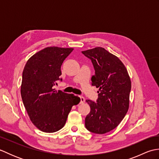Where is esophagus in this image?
<instances>
[{
  "mask_svg": "<svg viewBox=\"0 0 159 159\" xmlns=\"http://www.w3.org/2000/svg\"><path fill=\"white\" fill-rule=\"evenodd\" d=\"M80 104H83V103L85 102V98L83 97V96H80Z\"/></svg>",
  "mask_w": 159,
  "mask_h": 159,
  "instance_id": "1",
  "label": "esophagus"
}]
</instances>
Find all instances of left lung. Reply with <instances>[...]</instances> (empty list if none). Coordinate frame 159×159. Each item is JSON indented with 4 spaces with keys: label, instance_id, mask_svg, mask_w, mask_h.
Listing matches in <instances>:
<instances>
[{
    "label": "left lung",
    "instance_id": "1",
    "mask_svg": "<svg viewBox=\"0 0 159 159\" xmlns=\"http://www.w3.org/2000/svg\"><path fill=\"white\" fill-rule=\"evenodd\" d=\"M82 53L92 60L95 69L92 85L99 88L96 102L86 100L91 110L85 117V127L93 133H107L119 125L129 108L130 76L120 59L102 47Z\"/></svg>",
    "mask_w": 159,
    "mask_h": 159
}]
</instances>
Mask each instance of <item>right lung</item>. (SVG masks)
Masks as SVG:
<instances>
[{"instance_id": "add662e5", "label": "right lung", "mask_w": 159, "mask_h": 159, "mask_svg": "<svg viewBox=\"0 0 159 159\" xmlns=\"http://www.w3.org/2000/svg\"><path fill=\"white\" fill-rule=\"evenodd\" d=\"M72 48L47 47L27 61L22 72L21 96L30 120L42 132L54 133L64 126L80 98L53 89L61 80V66Z\"/></svg>"}]
</instances>
